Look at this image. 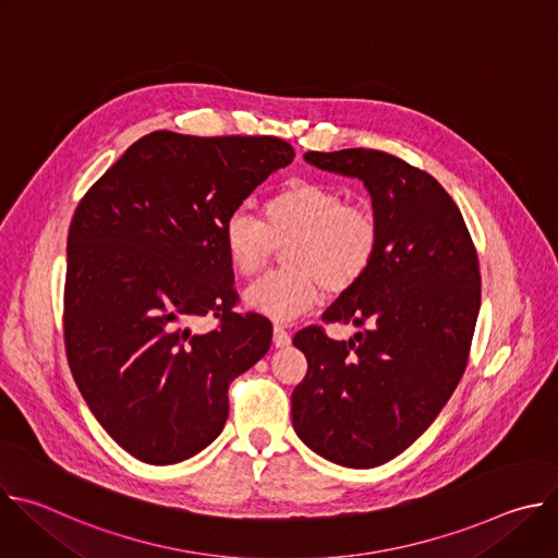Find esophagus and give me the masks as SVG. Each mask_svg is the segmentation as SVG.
Wrapping results in <instances>:
<instances>
[{"label": "esophagus", "instance_id": "1", "mask_svg": "<svg viewBox=\"0 0 558 558\" xmlns=\"http://www.w3.org/2000/svg\"><path fill=\"white\" fill-rule=\"evenodd\" d=\"M274 344L280 349L291 344V333L282 325H274Z\"/></svg>", "mask_w": 558, "mask_h": 558}]
</instances>
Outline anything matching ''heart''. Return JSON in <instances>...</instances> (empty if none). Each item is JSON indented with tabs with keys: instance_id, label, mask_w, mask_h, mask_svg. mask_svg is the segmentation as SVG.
<instances>
[{
	"instance_id": "obj_1",
	"label": "heart",
	"mask_w": 558,
	"mask_h": 558,
	"mask_svg": "<svg viewBox=\"0 0 558 558\" xmlns=\"http://www.w3.org/2000/svg\"><path fill=\"white\" fill-rule=\"evenodd\" d=\"M381 243L379 216L325 181L293 179L263 205V220L235 207L222 222V247L238 276H256L284 245V269L245 291V302L276 320L311 308L323 295L344 293L373 267Z\"/></svg>"
}]
</instances>
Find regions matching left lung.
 <instances>
[{"label": "left lung", "instance_id": "8db88e82", "mask_svg": "<svg viewBox=\"0 0 558 558\" xmlns=\"http://www.w3.org/2000/svg\"><path fill=\"white\" fill-rule=\"evenodd\" d=\"M304 158L364 181L381 243L368 274L323 315L366 331L349 342L317 325L295 333L308 368L291 422L313 452L373 468L407 450L457 388L482 304L480 256L450 194L400 156L351 147Z\"/></svg>", "mask_w": 558, "mask_h": 558}]
</instances>
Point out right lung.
<instances>
[{
    "label": "right lung",
    "mask_w": 558,
    "mask_h": 558,
    "mask_svg": "<svg viewBox=\"0 0 558 558\" xmlns=\"http://www.w3.org/2000/svg\"><path fill=\"white\" fill-rule=\"evenodd\" d=\"M278 136L132 143L78 201L68 229L63 344L72 377L106 433L132 457L168 465L209 446L229 415V384L271 344L260 313H235L222 222L293 161ZM211 314L219 325L194 335Z\"/></svg>",
    "instance_id": "right-lung-1"
}]
</instances>
